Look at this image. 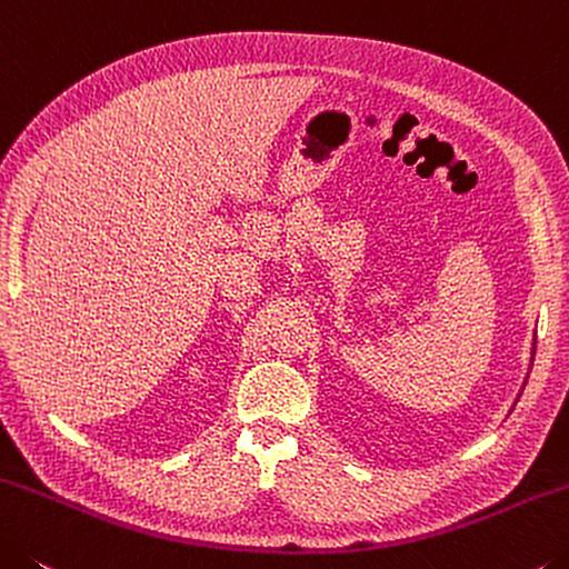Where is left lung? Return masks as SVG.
I'll return each mask as SVG.
<instances>
[{"mask_svg": "<svg viewBox=\"0 0 569 569\" xmlns=\"http://www.w3.org/2000/svg\"><path fill=\"white\" fill-rule=\"evenodd\" d=\"M532 350H535V348H532Z\"/></svg>", "mask_w": 569, "mask_h": 569, "instance_id": "left-lung-1", "label": "left lung"}]
</instances>
